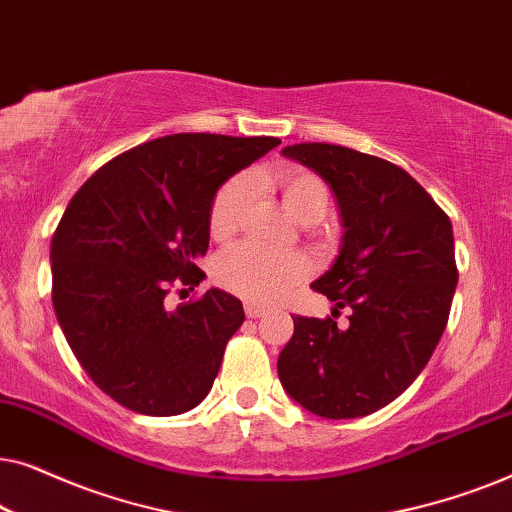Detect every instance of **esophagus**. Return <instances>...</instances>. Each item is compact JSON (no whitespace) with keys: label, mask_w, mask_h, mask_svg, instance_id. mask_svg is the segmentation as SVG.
Wrapping results in <instances>:
<instances>
[{"label":"esophagus","mask_w":512,"mask_h":512,"mask_svg":"<svg viewBox=\"0 0 512 512\" xmlns=\"http://www.w3.org/2000/svg\"><path fill=\"white\" fill-rule=\"evenodd\" d=\"M265 312H268V307L256 305V303H244V314H247L249 319H258V317H263Z\"/></svg>","instance_id":"esophagus-1"}]
</instances>
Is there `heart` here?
<instances>
[{"label":"heart","mask_w":512,"mask_h":512,"mask_svg":"<svg viewBox=\"0 0 512 512\" xmlns=\"http://www.w3.org/2000/svg\"><path fill=\"white\" fill-rule=\"evenodd\" d=\"M254 181H270L282 195L284 207L305 223H317L331 212V191L326 181L305 167H282L270 177L254 174ZM249 212V179L233 177L216 191L209 207V235L226 242L240 233ZM307 275L300 256H272L256 244H240L216 258L214 279L223 289L251 303H272L282 298Z\"/></svg>","instance_id":"b5f03b06"}]
</instances>
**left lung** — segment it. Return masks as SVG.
Here are the masks:
<instances>
[{
	"label": "left lung",
	"mask_w": 512,
	"mask_h": 512,
	"mask_svg": "<svg viewBox=\"0 0 512 512\" xmlns=\"http://www.w3.org/2000/svg\"><path fill=\"white\" fill-rule=\"evenodd\" d=\"M340 202L342 249L312 289L350 310L293 317L277 361L282 387L326 419L366 417L415 382L450 317L457 289L452 223L403 167L338 144L286 146Z\"/></svg>",
	"instance_id": "obj_1"
}]
</instances>
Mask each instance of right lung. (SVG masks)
Wrapping results in <instances>:
<instances>
[{"label":"right lung","instance_id":"1","mask_svg":"<svg viewBox=\"0 0 512 512\" xmlns=\"http://www.w3.org/2000/svg\"><path fill=\"white\" fill-rule=\"evenodd\" d=\"M277 137L179 132L121 153L83 184L51 242L53 307L83 370L139 415L191 410L212 389L242 303L226 291L167 305L193 291L209 247V207L223 181Z\"/></svg>","mask_w":512,"mask_h":512}]
</instances>
